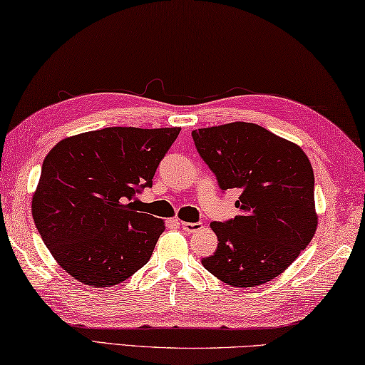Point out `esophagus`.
<instances>
[{
  "mask_svg": "<svg viewBox=\"0 0 365 365\" xmlns=\"http://www.w3.org/2000/svg\"><path fill=\"white\" fill-rule=\"evenodd\" d=\"M182 228L187 231V233H195V231L201 230V223H190V222H180Z\"/></svg>",
  "mask_w": 365,
  "mask_h": 365,
  "instance_id": "1",
  "label": "esophagus"
}]
</instances>
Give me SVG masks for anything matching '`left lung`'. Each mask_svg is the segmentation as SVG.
Wrapping results in <instances>:
<instances>
[{
  "label": "left lung",
  "mask_w": 365,
  "mask_h": 365,
  "mask_svg": "<svg viewBox=\"0 0 365 365\" xmlns=\"http://www.w3.org/2000/svg\"><path fill=\"white\" fill-rule=\"evenodd\" d=\"M197 153L222 190H240L237 215L212 222L218 246L204 268L233 287L279 276L313 240L317 227L314 174L297 143L254 123L191 132Z\"/></svg>",
  "instance_id": "8db88e82"
}]
</instances>
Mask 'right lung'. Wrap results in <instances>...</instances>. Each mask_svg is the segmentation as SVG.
Here are the masks:
<instances>
[{"label":"right lung","mask_w":365,"mask_h":365,"mask_svg":"<svg viewBox=\"0 0 365 365\" xmlns=\"http://www.w3.org/2000/svg\"><path fill=\"white\" fill-rule=\"evenodd\" d=\"M180 128H105L58 142L44 158L31 214L46 247L76 281L111 287L147 264L165 228L135 209Z\"/></svg>","instance_id":"right-lung-1"}]
</instances>
